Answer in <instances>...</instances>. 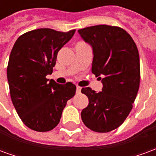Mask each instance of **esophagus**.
<instances>
[{"mask_svg":"<svg viewBox=\"0 0 156 156\" xmlns=\"http://www.w3.org/2000/svg\"><path fill=\"white\" fill-rule=\"evenodd\" d=\"M76 92H77V94H79V93L81 92V88H80V87H78V86H77V88H76Z\"/></svg>","mask_w":156,"mask_h":156,"instance_id":"34e87169","label":"esophagus"}]
</instances>
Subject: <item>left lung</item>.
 <instances>
[{"instance_id":"left-lung-1","label":"left lung","mask_w":156,"mask_h":156,"mask_svg":"<svg viewBox=\"0 0 156 156\" xmlns=\"http://www.w3.org/2000/svg\"><path fill=\"white\" fill-rule=\"evenodd\" d=\"M78 32L92 47V73L103 83L99 93L82 88L88 98L82 120L91 130L109 132L124 123L133 108L140 81L138 48L130 35L118 27L98 25Z\"/></svg>"}]
</instances>
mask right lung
<instances>
[{
    "label": "right lung",
    "mask_w": 156,
    "mask_h": 156,
    "mask_svg": "<svg viewBox=\"0 0 156 156\" xmlns=\"http://www.w3.org/2000/svg\"><path fill=\"white\" fill-rule=\"evenodd\" d=\"M75 31L32 30L19 37L12 48L7 66L10 94L19 117L31 129H54L68 100L74 96L76 86L71 82L59 84L46 76L51 74L58 51Z\"/></svg>",
    "instance_id": "1"
}]
</instances>
